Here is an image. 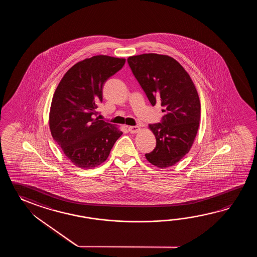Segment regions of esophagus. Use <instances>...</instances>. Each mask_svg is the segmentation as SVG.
<instances>
[{
    "label": "esophagus",
    "instance_id": "34e87169",
    "mask_svg": "<svg viewBox=\"0 0 257 257\" xmlns=\"http://www.w3.org/2000/svg\"><path fill=\"white\" fill-rule=\"evenodd\" d=\"M127 130H128V131H130L131 133H136V132H138V131L141 130V126H131L127 127Z\"/></svg>",
    "mask_w": 257,
    "mask_h": 257
}]
</instances>
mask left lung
I'll list each match as a JSON object with an SVG mask.
<instances>
[{
    "label": "left lung",
    "instance_id": "left-lung-1",
    "mask_svg": "<svg viewBox=\"0 0 257 257\" xmlns=\"http://www.w3.org/2000/svg\"><path fill=\"white\" fill-rule=\"evenodd\" d=\"M133 75L152 105L161 104L164 116L150 125L156 146L145 156L151 164L166 168L189 152L200 120V102L191 78L175 59L165 55L132 56Z\"/></svg>",
    "mask_w": 257,
    "mask_h": 257
}]
</instances>
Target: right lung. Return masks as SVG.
<instances>
[{
	"mask_svg": "<svg viewBox=\"0 0 257 257\" xmlns=\"http://www.w3.org/2000/svg\"><path fill=\"white\" fill-rule=\"evenodd\" d=\"M125 59L93 56L72 66L55 91L49 127L66 157L80 168L103 164L122 132L99 120L104 82L125 64Z\"/></svg>",
	"mask_w": 257,
	"mask_h": 257,
	"instance_id": "add662e5",
	"label": "right lung"
}]
</instances>
